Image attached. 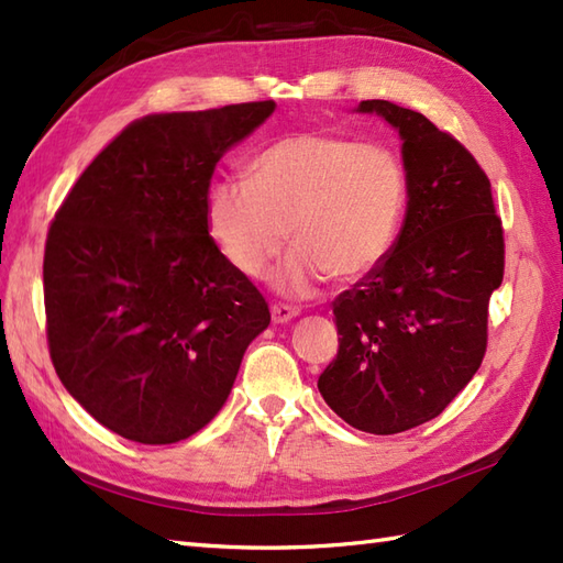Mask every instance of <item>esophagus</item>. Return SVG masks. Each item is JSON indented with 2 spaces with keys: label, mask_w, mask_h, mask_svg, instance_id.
I'll return each instance as SVG.
<instances>
[{
  "label": "esophagus",
  "mask_w": 563,
  "mask_h": 563,
  "mask_svg": "<svg viewBox=\"0 0 563 563\" xmlns=\"http://www.w3.org/2000/svg\"><path fill=\"white\" fill-rule=\"evenodd\" d=\"M300 314V307H292V305H283V302H275L271 305V317L275 324H288L290 319H295Z\"/></svg>",
  "instance_id": "esophagus-1"
}]
</instances>
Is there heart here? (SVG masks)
I'll return each instance as SVG.
<instances>
[{
	"label": "heart",
	"mask_w": 563,
	"mask_h": 563,
	"mask_svg": "<svg viewBox=\"0 0 563 563\" xmlns=\"http://www.w3.org/2000/svg\"><path fill=\"white\" fill-rule=\"evenodd\" d=\"M409 178L399 154L331 133L275 140L249 176H222L208 190L206 220L224 261L258 278L292 239L273 288L307 295L333 275L355 283L375 273L397 242Z\"/></svg>",
	"instance_id": "b5f03b06"
}]
</instances>
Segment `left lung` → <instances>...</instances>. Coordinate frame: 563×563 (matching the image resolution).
<instances>
[{"label": "left lung", "mask_w": 563, "mask_h": 563, "mask_svg": "<svg viewBox=\"0 0 563 563\" xmlns=\"http://www.w3.org/2000/svg\"><path fill=\"white\" fill-rule=\"evenodd\" d=\"M357 111L399 130L409 202L387 261L333 302L339 353L317 387L349 426L391 435L442 413L479 369L506 244L492 181L460 140L391 101Z\"/></svg>", "instance_id": "obj_1"}]
</instances>
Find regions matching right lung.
Wrapping results in <instances>:
<instances>
[{
    "instance_id": "add662e5",
    "label": "right lung",
    "mask_w": 563,
    "mask_h": 563,
    "mask_svg": "<svg viewBox=\"0 0 563 563\" xmlns=\"http://www.w3.org/2000/svg\"><path fill=\"white\" fill-rule=\"evenodd\" d=\"M273 101L130 123L71 186L47 230V349L101 426L169 445L222 409L268 305L208 232L214 164Z\"/></svg>"
}]
</instances>
